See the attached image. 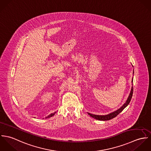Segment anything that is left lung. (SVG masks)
<instances>
[{
	"mask_svg": "<svg viewBox=\"0 0 151 151\" xmlns=\"http://www.w3.org/2000/svg\"><path fill=\"white\" fill-rule=\"evenodd\" d=\"M133 74H134V71H133ZM133 82V78H132V83ZM132 93H133V87L132 86L131 87V91H130V93H129V96L126 101V102L124 103V104L119 109H117V110L111 113H109L107 115H96V114H91V113H88V114L92 117L94 118L95 119H96V120H102V121H106V120H111L112 119H113L114 117H116L120 113H121L125 108H126L128 105L129 104L130 101H131V98H132Z\"/></svg>",
	"mask_w": 151,
	"mask_h": 151,
	"instance_id": "left-lung-1",
	"label": "left lung"
}]
</instances>
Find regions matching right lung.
<instances>
[{
    "label": "right lung",
    "mask_w": 151,
    "mask_h": 151,
    "mask_svg": "<svg viewBox=\"0 0 151 151\" xmlns=\"http://www.w3.org/2000/svg\"><path fill=\"white\" fill-rule=\"evenodd\" d=\"M56 113V112H55V113H51L50 114H49L48 116H47V117H46V118H49V117H52Z\"/></svg>",
    "instance_id": "1"
}]
</instances>
